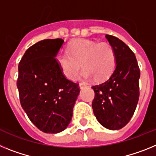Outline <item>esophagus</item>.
<instances>
[{
	"mask_svg": "<svg viewBox=\"0 0 156 156\" xmlns=\"http://www.w3.org/2000/svg\"><path fill=\"white\" fill-rule=\"evenodd\" d=\"M86 86H87V85H86V83H84V82H82V83L79 84V88L81 89H84V88H86Z\"/></svg>",
	"mask_w": 156,
	"mask_h": 156,
	"instance_id": "34e87169",
	"label": "esophagus"
}]
</instances>
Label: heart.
<instances>
[{
	"label": "heart",
	"mask_w": 156,
	"mask_h": 156,
	"mask_svg": "<svg viewBox=\"0 0 156 156\" xmlns=\"http://www.w3.org/2000/svg\"><path fill=\"white\" fill-rule=\"evenodd\" d=\"M56 62L67 79L74 80L81 68L83 79L93 78L102 82L112 76L115 69V51L109 43L88 39H78L70 43L67 51H61L56 55Z\"/></svg>",
	"instance_id": "b5f03b06"
}]
</instances>
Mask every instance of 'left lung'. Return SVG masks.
<instances>
[{
  "label": "left lung",
  "mask_w": 156,
  "mask_h": 156,
  "mask_svg": "<svg viewBox=\"0 0 156 156\" xmlns=\"http://www.w3.org/2000/svg\"><path fill=\"white\" fill-rule=\"evenodd\" d=\"M105 37L115 51L117 63L110 78L92 87L95 93L92 107L100 124L117 130L126 125L136 110L140 73L132 50L116 37Z\"/></svg>",
  "instance_id": "left-lung-1"
}]
</instances>
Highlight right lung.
Listing matches in <instances>:
<instances>
[{
	"label": "right lung",
	"instance_id": "right-lung-1",
	"mask_svg": "<svg viewBox=\"0 0 156 156\" xmlns=\"http://www.w3.org/2000/svg\"><path fill=\"white\" fill-rule=\"evenodd\" d=\"M63 39H45L30 47L19 63L20 104L34 125L46 133L68 126L80 93L78 85L65 78L55 57Z\"/></svg>",
	"mask_w": 156,
	"mask_h": 156
}]
</instances>
